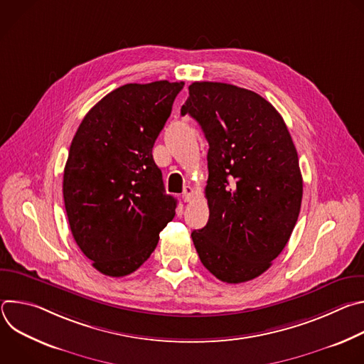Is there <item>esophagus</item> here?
<instances>
[{
	"label": "esophagus",
	"instance_id": "esophagus-1",
	"mask_svg": "<svg viewBox=\"0 0 364 364\" xmlns=\"http://www.w3.org/2000/svg\"><path fill=\"white\" fill-rule=\"evenodd\" d=\"M193 193H194V190H193V187H190V186H186L184 187V191H183V200L186 201V203H188V201H191V197H193Z\"/></svg>",
	"mask_w": 364,
	"mask_h": 364
}]
</instances>
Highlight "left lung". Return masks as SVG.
Wrapping results in <instances>:
<instances>
[{
	"mask_svg": "<svg viewBox=\"0 0 364 364\" xmlns=\"http://www.w3.org/2000/svg\"><path fill=\"white\" fill-rule=\"evenodd\" d=\"M188 114L209 142L205 197L209 222L191 237L201 264L218 279L240 284L262 275L298 220L302 176L279 112L252 90L194 82Z\"/></svg>",
	"mask_w": 364,
	"mask_h": 364,
	"instance_id": "1",
	"label": "left lung"
}]
</instances>
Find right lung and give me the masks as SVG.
<instances>
[{"label": "right lung", "instance_id": "1", "mask_svg": "<svg viewBox=\"0 0 364 364\" xmlns=\"http://www.w3.org/2000/svg\"><path fill=\"white\" fill-rule=\"evenodd\" d=\"M184 82L128 83L80 122L63 174L72 235L100 274L136 271L173 220L177 200L166 194L152 146Z\"/></svg>", "mask_w": 364, "mask_h": 364}]
</instances>
